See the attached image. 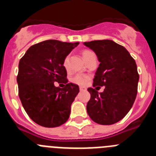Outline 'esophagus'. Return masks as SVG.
I'll use <instances>...</instances> for the list:
<instances>
[{
    "label": "esophagus",
    "mask_w": 156,
    "mask_h": 156,
    "mask_svg": "<svg viewBox=\"0 0 156 156\" xmlns=\"http://www.w3.org/2000/svg\"><path fill=\"white\" fill-rule=\"evenodd\" d=\"M87 89L84 87H80V91H83V90H86Z\"/></svg>",
    "instance_id": "34e87169"
}]
</instances>
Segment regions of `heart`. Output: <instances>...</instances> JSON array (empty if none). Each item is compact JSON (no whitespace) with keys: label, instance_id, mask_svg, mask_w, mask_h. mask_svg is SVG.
I'll return each mask as SVG.
<instances>
[{"label":"heart","instance_id":"1","mask_svg":"<svg viewBox=\"0 0 156 156\" xmlns=\"http://www.w3.org/2000/svg\"><path fill=\"white\" fill-rule=\"evenodd\" d=\"M82 55L83 58H84V60L87 62L88 59H89V58L91 55H94V54L89 50H85L83 51ZM69 56H66L64 58V60H63L62 65L63 66H64V68L67 70L69 69ZM89 79H90V77L88 76L87 75H85V74L82 73H77L72 77L71 82L73 83H74V84L79 85V86H84V85H86L87 83L88 82Z\"/></svg>","mask_w":156,"mask_h":156}]
</instances>
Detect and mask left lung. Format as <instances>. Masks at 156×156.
<instances>
[{
    "label": "left lung",
    "mask_w": 156,
    "mask_h": 156,
    "mask_svg": "<svg viewBox=\"0 0 156 156\" xmlns=\"http://www.w3.org/2000/svg\"><path fill=\"white\" fill-rule=\"evenodd\" d=\"M83 44L95 52L100 62L93 87L105 86L100 94L94 88L87 89L90 94L87 113L98 124H114L128 113L136 98L139 80L137 65L124 47L112 41Z\"/></svg>",
    "instance_id": "8db88e82"
}]
</instances>
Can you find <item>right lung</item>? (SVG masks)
<instances>
[{"instance_id": "right-lung-1", "label": "right lung", "mask_w": 156, "mask_h": 156, "mask_svg": "<svg viewBox=\"0 0 156 156\" xmlns=\"http://www.w3.org/2000/svg\"><path fill=\"white\" fill-rule=\"evenodd\" d=\"M79 42L48 40L29 48L20 59L17 83L19 96L32 120L44 127H56L68 120L79 86L68 83L62 63ZM63 82V88L54 82Z\"/></svg>"}]
</instances>
